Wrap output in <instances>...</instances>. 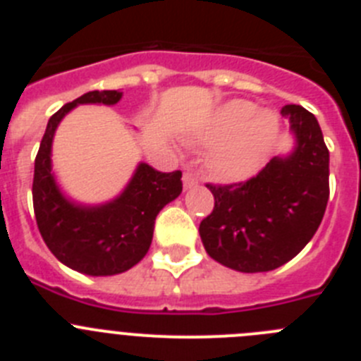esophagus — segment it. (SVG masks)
Masks as SVG:
<instances>
[{"label": "esophagus", "mask_w": 361, "mask_h": 361, "mask_svg": "<svg viewBox=\"0 0 361 361\" xmlns=\"http://www.w3.org/2000/svg\"><path fill=\"white\" fill-rule=\"evenodd\" d=\"M183 183H184V188H193V186H197V183H199V178L195 177V175L193 173H190V171H186V173H184V177H183Z\"/></svg>", "instance_id": "1"}]
</instances>
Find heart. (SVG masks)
Instances as JSON below:
<instances>
[{"label":"heart","instance_id":"b5f03b06","mask_svg":"<svg viewBox=\"0 0 361 361\" xmlns=\"http://www.w3.org/2000/svg\"><path fill=\"white\" fill-rule=\"evenodd\" d=\"M279 135V119L257 111L250 101L235 99L216 111L204 137L219 141L212 149V166L220 177L238 180L253 173Z\"/></svg>","mask_w":361,"mask_h":361}]
</instances>
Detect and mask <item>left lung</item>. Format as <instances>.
<instances>
[{
    "mask_svg": "<svg viewBox=\"0 0 361 361\" xmlns=\"http://www.w3.org/2000/svg\"><path fill=\"white\" fill-rule=\"evenodd\" d=\"M296 135L289 157L271 159L244 183L206 184L213 212L200 222L209 257L242 273L271 271L304 250L329 200V149L320 124L298 104L282 108Z\"/></svg>",
    "mask_w": 361,
    "mask_h": 361,
    "instance_id": "obj_1",
    "label": "left lung"
}]
</instances>
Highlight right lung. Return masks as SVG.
I'll return each instance as SVG.
<instances>
[{
    "instance_id": "obj_1",
    "label": "right lung",
    "mask_w": 361,
    "mask_h": 361,
    "mask_svg": "<svg viewBox=\"0 0 361 361\" xmlns=\"http://www.w3.org/2000/svg\"><path fill=\"white\" fill-rule=\"evenodd\" d=\"M121 95L117 90H94L59 108L47 124L34 164L32 200L44 244L59 262L92 276L117 275L141 262L159 212L183 191V171L162 173L145 162L121 197L104 206H78L57 190L50 149L59 121L78 104H116Z\"/></svg>"
}]
</instances>
